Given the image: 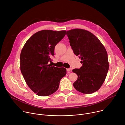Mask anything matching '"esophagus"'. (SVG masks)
I'll return each instance as SVG.
<instances>
[{
    "label": "esophagus",
    "mask_w": 125,
    "mask_h": 125,
    "mask_svg": "<svg viewBox=\"0 0 125 125\" xmlns=\"http://www.w3.org/2000/svg\"><path fill=\"white\" fill-rule=\"evenodd\" d=\"M72 69H71V68L67 69V71L68 72H72Z\"/></svg>",
    "instance_id": "obj_1"
}]
</instances>
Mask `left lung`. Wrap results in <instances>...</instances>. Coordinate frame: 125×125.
<instances>
[{"label": "left lung", "mask_w": 125, "mask_h": 125, "mask_svg": "<svg viewBox=\"0 0 125 125\" xmlns=\"http://www.w3.org/2000/svg\"><path fill=\"white\" fill-rule=\"evenodd\" d=\"M66 34L74 53L82 61L80 69L73 72L78 75L73 83L78 92L85 94L98 91L104 83L109 69L107 53L98 39L89 31L75 29Z\"/></svg>", "instance_id": "obj_1"}]
</instances>
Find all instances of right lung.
<instances>
[{"mask_svg":"<svg viewBox=\"0 0 125 125\" xmlns=\"http://www.w3.org/2000/svg\"><path fill=\"white\" fill-rule=\"evenodd\" d=\"M66 31L42 30L27 41L20 54V69L29 87L38 95L46 96L59 88L66 69L51 66L56 45L64 37Z\"/></svg>","mask_w":125,"mask_h":125,"instance_id":"add662e5","label":"right lung"}]
</instances>
